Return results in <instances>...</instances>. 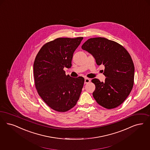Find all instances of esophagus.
Masks as SVG:
<instances>
[{
  "label": "esophagus",
  "mask_w": 150,
  "mask_h": 150,
  "mask_svg": "<svg viewBox=\"0 0 150 150\" xmlns=\"http://www.w3.org/2000/svg\"><path fill=\"white\" fill-rule=\"evenodd\" d=\"M90 81V80L89 78H85V84H88Z\"/></svg>",
  "instance_id": "esophagus-1"
}]
</instances>
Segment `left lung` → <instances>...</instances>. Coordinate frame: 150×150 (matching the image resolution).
<instances>
[{"instance_id":"1","label":"left lung","mask_w":150,"mask_h":150,"mask_svg":"<svg viewBox=\"0 0 150 150\" xmlns=\"http://www.w3.org/2000/svg\"><path fill=\"white\" fill-rule=\"evenodd\" d=\"M81 48L93 55L98 65L105 66V82L97 79L93 93L96 102L107 109L120 105L129 96L134 84V66L126 48L117 42L104 37L91 38Z\"/></svg>"}]
</instances>
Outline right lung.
<instances>
[{
    "label": "right lung",
    "mask_w": 150,
    "mask_h": 150,
    "mask_svg": "<svg viewBox=\"0 0 150 150\" xmlns=\"http://www.w3.org/2000/svg\"><path fill=\"white\" fill-rule=\"evenodd\" d=\"M83 37L58 38L45 44L36 56L33 74L37 91L54 110L65 112L77 103L84 78L65 74V67L72 65L73 54Z\"/></svg>",
    "instance_id": "1"
}]
</instances>
